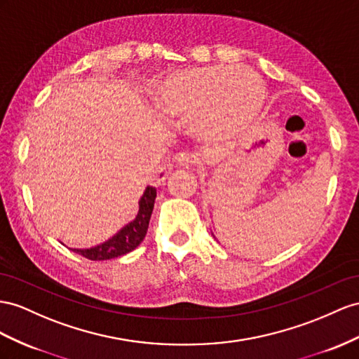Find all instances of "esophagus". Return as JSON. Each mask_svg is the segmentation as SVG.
<instances>
[{"label":"esophagus","instance_id":"1","mask_svg":"<svg viewBox=\"0 0 359 359\" xmlns=\"http://www.w3.org/2000/svg\"><path fill=\"white\" fill-rule=\"evenodd\" d=\"M172 161L176 167H182V168H189L194 165V158H192V156L188 153H177L176 156H174Z\"/></svg>","mask_w":359,"mask_h":359}]
</instances>
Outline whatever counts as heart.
Instances as JSON below:
<instances>
[{
	"mask_svg": "<svg viewBox=\"0 0 359 359\" xmlns=\"http://www.w3.org/2000/svg\"><path fill=\"white\" fill-rule=\"evenodd\" d=\"M154 98L165 116L192 124L200 137L212 141L240 132L258 116L265 85L247 68H194L168 76Z\"/></svg>",
	"mask_w": 359,
	"mask_h": 359,
	"instance_id": "b5f03b06",
	"label": "heart"
}]
</instances>
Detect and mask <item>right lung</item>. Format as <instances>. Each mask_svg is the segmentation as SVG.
Returning a JSON list of instances; mask_svg holds the SVG:
<instances>
[{
	"instance_id": "1",
	"label": "right lung",
	"mask_w": 359,
	"mask_h": 359,
	"mask_svg": "<svg viewBox=\"0 0 359 359\" xmlns=\"http://www.w3.org/2000/svg\"><path fill=\"white\" fill-rule=\"evenodd\" d=\"M154 200H156V188L147 187V189L144 191V196L140 200V212H137L136 218L132 223H128L126 227H123L121 231L112 238V240L106 241L104 244L97 245L94 249H86V250L74 249V252L89 261H107L135 250L145 238L147 229H149L150 217L154 208Z\"/></svg>"
}]
</instances>
